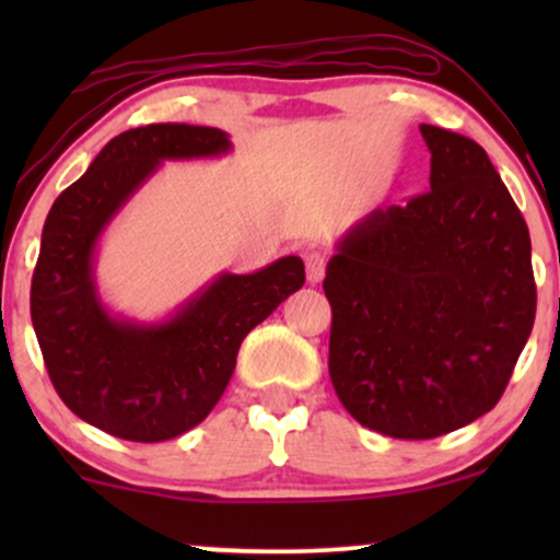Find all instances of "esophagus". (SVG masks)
<instances>
[{"mask_svg": "<svg viewBox=\"0 0 560 560\" xmlns=\"http://www.w3.org/2000/svg\"><path fill=\"white\" fill-rule=\"evenodd\" d=\"M305 271H307V281H311V284H318L326 273V255L318 253V249H307Z\"/></svg>", "mask_w": 560, "mask_h": 560, "instance_id": "obj_1", "label": "esophagus"}]
</instances>
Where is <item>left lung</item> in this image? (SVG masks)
Returning <instances> with one entry per match:
<instances>
[{"instance_id": "8db88e82", "label": "left lung", "mask_w": 560, "mask_h": 560, "mask_svg": "<svg viewBox=\"0 0 560 560\" xmlns=\"http://www.w3.org/2000/svg\"><path fill=\"white\" fill-rule=\"evenodd\" d=\"M419 128L429 191L358 221L324 279L337 397L395 440H432L492 410L537 311L529 229L487 152Z\"/></svg>"}]
</instances>
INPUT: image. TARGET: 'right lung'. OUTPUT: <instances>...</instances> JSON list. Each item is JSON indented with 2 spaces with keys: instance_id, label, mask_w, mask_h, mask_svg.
<instances>
[{
  "instance_id": "1",
  "label": "right lung",
  "mask_w": 560,
  "mask_h": 560,
  "mask_svg": "<svg viewBox=\"0 0 560 560\" xmlns=\"http://www.w3.org/2000/svg\"><path fill=\"white\" fill-rule=\"evenodd\" d=\"M229 133L210 126L152 124L102 147L49 210L42 231L31 320L60 400L102 432L165 442L215 408L242 339L305 284V266L287 255L255 273H218L155 324L113 316L100 298V236L165 160L218 158Z\"/></svg>"
}]
</instances>
